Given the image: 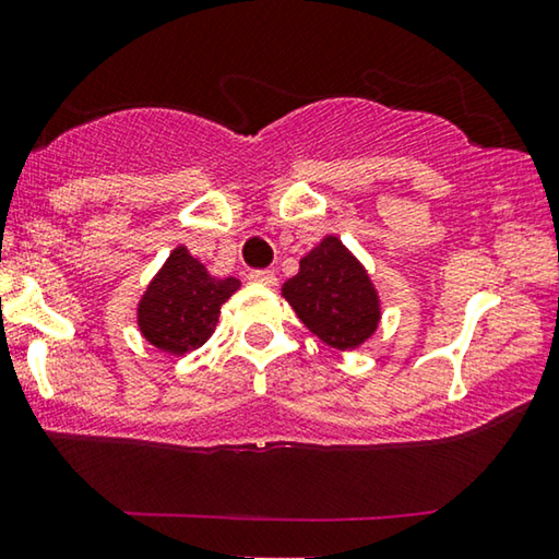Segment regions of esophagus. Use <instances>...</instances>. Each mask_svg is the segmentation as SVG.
Wrapping results in <instances>:
<instances>
[{"label": "esophagus", "mask_w": 559, "mask_h": 559, "mask_svg": "<svg viewBox=\"0 0 559 559\" xmlns=\"http://www.w3.org/2000/svg\"><path fill=\"white\" fill-rule=\"evenodd\" d=\"M248 278H251L253 283H263V286H276V276H273V273L265 271V269L251 271V273H248Z\"/></svg>", "instance_id": "34e87169"}]
</instances>
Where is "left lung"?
I'll use <instances>...</instances> for the list:
<instances>
[{
	"instance_id": "left-lung-1",
	"label": "left lung",
	"mask_w": 559,
	"mask_h": 559,
	"mask_svg": "<svg viewBox=\"0 0 559 559\" xmlns=\"http://www.w3.org/2000/svg\"><path fill=\"white\" fill-rule=\"evenodd\" d=\"M283 296L306 329L338 352L364 344L381 316L369 273L336 236L301 258L296 276L283 283Z\"/></svg>"
}]
</instances>
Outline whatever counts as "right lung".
Returning a JSON list of instances; mask_svg holds the SVG:
<instances>
[{
    "mask_svg": "<svg viewBox=\"0 0 559 559\" xmlns=\"http://www.w3.org/2000/svg\"><path fill=\"white\" fill-rule=\"evenodd\" d=\"M238 286L236 278H211L186 246L175 248L138 306V326L163 352H193L211 338L221 306Z\"/></svg>",
    "mask_w": 559,
    "mask_h": 559,
    "instance_id": "obj_1",
    "label": "right lung"
}]
</instances>
